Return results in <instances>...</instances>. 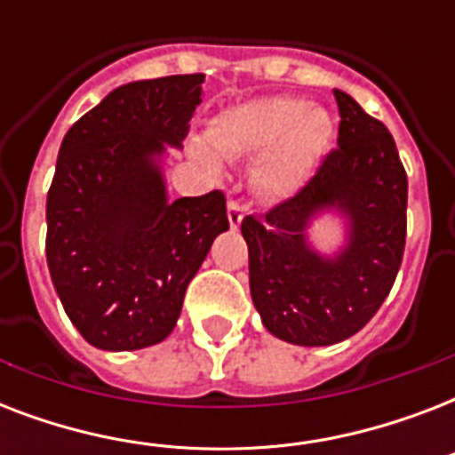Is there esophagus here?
Returning <instances> with one entry per match:
<instances>
[{
	"label": "esophagus",
	"mask_w": 455,
	"mask_h": 455,
	"mask_svg": "<svg viewBox=\"0 0 455 455\" xmlns=\"http://www.w3.org/2000/svg\"><path fill=\"white\" fill-rule=\"evenodd\" d=\"M227 212H228V224H231V227L235 228L243 221L245 207H243L241 203H238V200H231V203H228V207H227Z\"/></svg>",
	"instance_id": "1"
}]
</instances>
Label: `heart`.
I'll return each mask as SVG.
<instances>
[{"label":"heart","instance_id":"b5f03b06","mask_svg":"<svg viewBox=\"0 0 455 455\" xmlns=\"http://www.w3.org/2000/svg\"><path fill=\"white\" fill-rule=\"evenodd\" d=\"M332 137L328 113L291 96H269L224 110L210 124V144L231 157H262L257 184L269 196H288L311 174ZM191 156L217 170L220 160L205 141H193Z\"/></svg>","mask_w":455,"mask_h":455}]
</instances>
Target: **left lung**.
I'll use <instances>...</instances> for the list:
<instances>
[{"mask_svg": "<svg viewBox=\"0 0 455 455\" xmlns=\"http://www.w3.org/2000/svg\"><path fill=\"white\" fill-rule=\"evenodd\" d=\"M338 148L292 198L241 224L250 295L264 328L291 345L325 347L359 332L395 285L406 245L409 179L387 127L335 89ZM350 220L347 248L318 256L306 243L311 216Z\"/></svg>", "mask_w": 455, "mask_h": 455, "instance_id": "obj_1", "label": "left lung"}]
</instances>
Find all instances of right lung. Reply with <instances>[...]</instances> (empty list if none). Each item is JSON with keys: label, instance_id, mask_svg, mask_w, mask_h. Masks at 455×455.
<instances>
[{"label": "right lung", "instance_id": "right-lung-1", "mask_svg": "<svg viewBox=\"0 0 455 455\" xmlns=\"http://www.w3.org/2000/svg\"><path fill=\"white\" fill-rule=\"evenodd\" d=\"M205 75L113 89L68 130L46 196V264L89 345L127 352L163 342L212 241L227 198L167 200L157 157L181 148Z\"/></svg>", "mask_w": 455, "mask_h": 455}]
</instances>
